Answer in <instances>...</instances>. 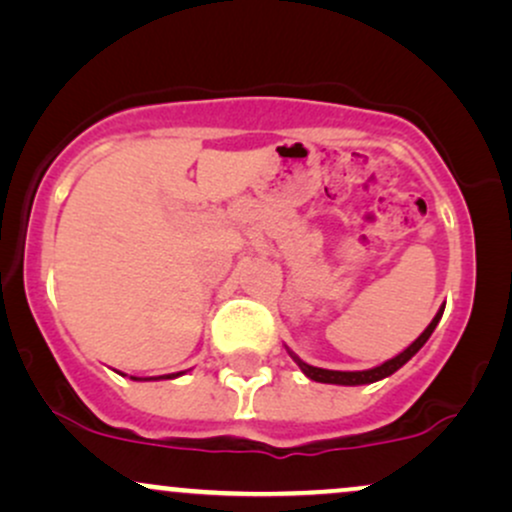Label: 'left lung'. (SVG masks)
Masks as SVG:
<instances>
[{"mask_svg":"<svg viewBox=\"0 0 512 512\" xmlns=\"http://www.w3.org/2000/svg\"><path fill=\"white\" fill-rule=\"evenodd\" d=\"M443 310L445 305H440V310L436 313V317L431 320V325L426 327L424 332L419 334V337L411 342L407 349L402 351V354H397L395 358H390V361L380 363V366L375 368H368V370H327V368H315V366H308V363L301 361L293 351H289L293 361L298 363V368L303 370L305 375H308L310 380H315V383H327V385H370V383H378V380L387 378V375H392L395 370H399L404 366V363L409 361L411 356L416 354V351L421 349L428 342V337H431L433 330H436V325L440 322V317H443Z\"/></svg>","mask_w":512,"mask_h":512,"instance_id":"8db88e82","label":"left lung"}]
</instances>
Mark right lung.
Masks as SVG:
<instances>
[{
  "label": "right lung",
  "instance_id": "right-lung-1",
  "mask_svg": "<svg viewBox=\"0 0 512 512\" xmlns=\"http://www.w3.org/2000/svg\"><path fill=\"white\" fill-rule=\"evenodd\" d=\"M182 373H170V375H161V378H132V380H170V378H178Z\"/></svg>",
  "mask_w": 512,
  "mask_h": 512
}]
</instances>
